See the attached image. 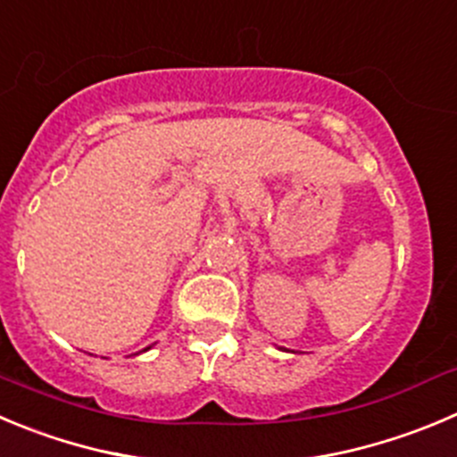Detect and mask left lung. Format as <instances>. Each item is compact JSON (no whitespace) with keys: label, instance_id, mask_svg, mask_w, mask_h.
Wrapping results in <instances>:
<instances>
[{"label":"left lung","instance_id":"left-lung-1","mask_svg":"<svg viewBox=\"0 0 457 457\" xmlns=\"http://www.w3.org/2000/svg\"><path fill=\"white\" fill-rule=\"evenodd\" d=\"M280 350H282V347H280Z\"/></svg>","mask_w":457,"mask_h":457}]
</instances>
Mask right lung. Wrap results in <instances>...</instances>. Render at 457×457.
Here are the masks:
<instances>
[{
	"label": "right lung",
	"mask_w": 457,
	"mask_h": 457,
	"mask_svg": "<svg viewBox=\"0 0 457 457\" xmlns=\"http://www.w3.org/2000/svg\"><path fill=\"white\" fill-rule=\"evenodd\" d=\"M152 347V345H150ZM150 347H143V350L141 352H147V350H150Z\"/></svg>",
	"instance_id": "right-lung-1"
}]
</instances>
